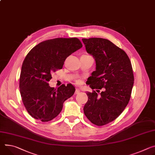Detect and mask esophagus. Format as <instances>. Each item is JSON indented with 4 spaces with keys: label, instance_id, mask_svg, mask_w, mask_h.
Returning a JSON list of instances; mask_svg holds the SVG:
<instances>
[{
    "label": "esophagus",
    "instance_id": "34e87169",
    "mask_svg": "<svg viewBox=\"0 0 155 155\" xmlns=\"http://www.w3.org/2000/svg\"><path fill=\"white\" fill-rule=\"evenodd\" d=\"M80 92V91L79 89H76L75 93V94H78Z\"/></svg>",
    "mask_w": 155,
    "mask_h": 155
}]
</instances>
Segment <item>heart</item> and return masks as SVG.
I'll list each match as a JSON object with an SVG mask.
<instances>
[{"mask_svg": "<svg viewBox=\"0 0 155 155\" xmlns=\"http://www.w3.org/2000/svg\"><path fill=\"white\" fill-rule=\"evenodd\" d=\"M76 82H77V83H80V81H79L78 80H77V81H76Z\"/></svg>", "mask_w": 155, "mask_h": 155, "instance_id": "b5f03b06", "label": "heart"}]
</instances>
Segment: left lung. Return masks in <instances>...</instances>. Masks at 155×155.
<instances>
[{
  "label": "left lung",
  "mask_w": 155,
  "mask_h": 155,
  "mask_svg": "<svg viewBox=\"0 0 155 155\" xmlns=\"http://www.w3.org/2000/svg\"><path fill=\"white\" fill-rule=\"evenodd\" d=\"M82 41L96 61V70L89 77L90 87L103 88L100 95L94 90L87 93L88 100L84 113L91 123L102 126L114 120L128 104L134 82L132 67L125 52L108 39Z\"/></svg>",
  "instance_id": "obj_1"
}]
</instances>
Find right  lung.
<instances>
[{
    "label": "right lung",
    "instance_id": "right-lung-1",
    "mask_svg": "<svg viewBox=\"0 0 155 155\" xmlns=\"http://www.w3.org/2000/svg\"><path fill=\"white\" fill-rule=\"evenodd\" d=\"M83 46L77 38H58L41 42L26 56L20 77L23 104L33 118L48 122L61 112L64 102L75 91L72 85L50 87L51 74L62 69L66 58Z\"/></svg>",
    "mask_w": 155,
    "mask_h": 155
}]
</instances>
